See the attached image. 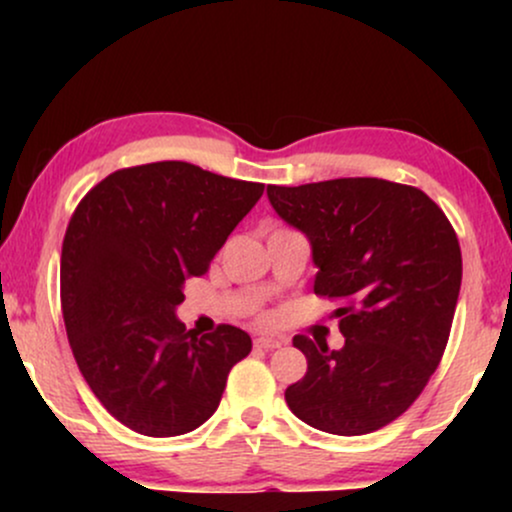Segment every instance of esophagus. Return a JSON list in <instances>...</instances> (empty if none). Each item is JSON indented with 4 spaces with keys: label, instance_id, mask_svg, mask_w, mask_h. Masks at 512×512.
<instances>
[{
    "label": "esophagus",
    "instance_id": "1",
    "mask_svg": "<svg viewBox=\"0 0 512 512\" xmlns=\"http://www.w3.org/2000/svg\"><path fill=\"white\" fill-rule=\"evenodd\" d=\"M281 344H284V339H279V337H257L255 339V346H260V349H279Z\"/></svg>",
    "mask_w": 512,
    "mask_h": 512
}]
</instances>
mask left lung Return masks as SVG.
<instances>
[{"label":"left lung","instance_id":"8db88e82","mask_svg":"<svg viewBox=\"0 0 512 512\" xmlns=\"http://www.w3.org/2000/svg\"><path fill=\"white\" fill-rule=\"evenodd\" d=\"M281 221L301 231L317 296L342 298V349L293 337L308 370L286 387L298 419L334 436L395 421L421 395L448 344L462 252L443 211L421 190L380 178L267 185Z\"/></svg>","mask_w":512,"mask_h":512}]
</instances>
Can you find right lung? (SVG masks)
I'll return each instance as SVG.
<instances>
[{"label": "right lung", "instance_id": "add662e5", "mask_svg": "<svg viewBox=\"0 0 512 512\" xmlns=\"http://www.w3.org/2000/svg\"><path fill=\"white\" fill-rule=\"evenodd\" d=\"M264 185L185 161L117 170L76 207L62 245V315L93 395L151 438L195 431L219 409L231 368L252 349L221 325L185 332V279L209 269Z\"/></svg>", "mask_w": 512, "mask_h": 512}]
</instances>
